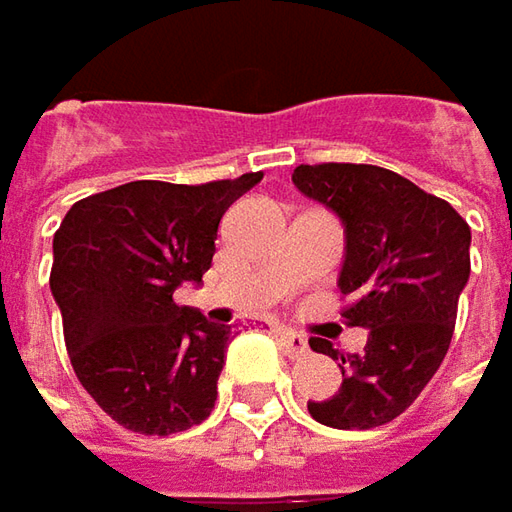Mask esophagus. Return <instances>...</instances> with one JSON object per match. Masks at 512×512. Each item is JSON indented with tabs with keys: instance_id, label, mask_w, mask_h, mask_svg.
I'll return each instance as SVG.
<instances>
[{
	"instance_id": "34e87169",
	"label": "esophagus",
	"mask_w": 512,
	"mask_h": 512,
	"mask_svg": "<svg viewBox=\"0 0 512 512\" xmlns=\"http://www.w3.org/2000/svg\"><path fill=\"white\" fill-rule=\"evenodd\" d=\"M278 338H280V344L286 346V352H289L292 358H306V355H309V341H306V335H300V332H295V329L280 326Z\"/></svg>"
}]
</instances>
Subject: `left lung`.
Listing matches in <instances>:
<instances>
[{"instance_id":"8db88e82","label":"left lung","mask_w":512,"mask_h":512,"mask_svg":"<svg viewBox=\"0 0 512 512\" xmlns=\"http://www.w3.org/2000/svg\"><path fill=\"white\" fill-rule=\"evenodd\" d=\"M292 183L338 214L344 226L341 292L349 326L369 329L358 355L329 341L309 346L341 361V389L309 401V415L335 430L389 424L430 384L456 329L458 295L470 278V226L441 197L381 166H298Z\"/></svg>"}]
</instances>
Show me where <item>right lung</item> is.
Masks as SVG:
<instances>
[{
	"mask_svg": "<svg viewBox=\"0 0 512 512\" xmlns=\"http://www.w3.org/2000/svg\"><path fill=\"white\" fill-rule=\"evenodd\" d=\"M260 180H134L79 200L59 223L51 292L68 358L125 430L183 433L212 415L232 326L177 306L174 292L200 286L220 217Z\"/></svg>",
	"mask_w": 512,
	"mask_h": 512,
	"instance_id": "1",
	"label": "right lung"
}]
</instances>
